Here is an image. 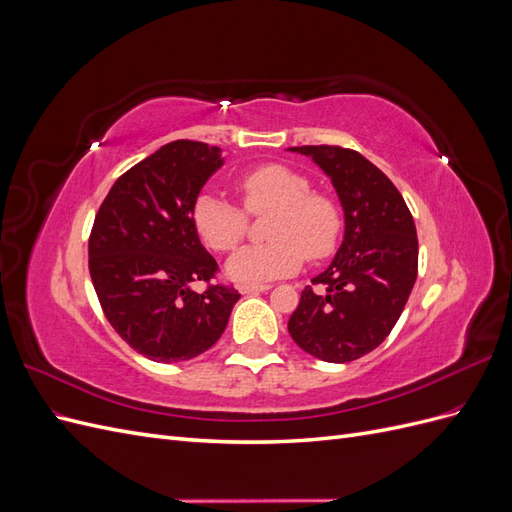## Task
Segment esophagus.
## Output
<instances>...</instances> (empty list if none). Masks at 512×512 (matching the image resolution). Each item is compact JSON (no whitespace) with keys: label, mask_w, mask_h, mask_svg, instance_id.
<instances>
[{"label":"esophagus","mask_w":512,"mask_h":512,"mask_svg":"<svg viewBox=\"0 0 512 512\" xmlns=\"http://www.w3.org/2000/svg\"><path fill=\"white\" fill-rule=\"evenodd\" d=\"M241 290V294H260V292H267V290H271V286H241L239 288Z\"/></svg>","instance_id":"1"}]
</instances>
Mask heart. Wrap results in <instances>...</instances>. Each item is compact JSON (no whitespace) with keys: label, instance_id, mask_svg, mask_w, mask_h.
<instances>
[{"label":"heart","instance_id":"b5f03b06","mask_svg":"<svg viewBox=\"0 0 512 512\" xmlns=\"http://www.w3.org/2000/svg\"><path fill=\"white\" fill-rule=\"evenodd\" d=\"M245 209H275L267 228V245H247L226 262V275L245 286L267 284L301 269L305 256H329L342 232V218L331 198L309 194L312 185L282 164L258 166L239 179ZM192 222L203 243L228 252L245 235V215L218 194L203 192L194 200Z\"/></svg>","mask_w":512,"mask_h":512}]
</instances>
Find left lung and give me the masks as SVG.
<instances>
[{"label": "left lung", "instance_id": "1", "mask_svg": "<svg viewBox=\"0 0 512 512\" xmlns=\"http://www.w3.org/2000/svg\"><path fill=\"white\" fill-rule=\"evenodd\" d=\"M327 175L344 211V239L331 265L301 292L288 320L294 344L327 363H350L378 348L408 303L418 241L404 196L359 151L288 147Z\"/></svg>", "mask_w": 512, "mask_h": 512}]
</instances>
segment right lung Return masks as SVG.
<instances>
[{"label":"right lung","instance_id":"right-lung-1","mask_svg":"<svg viewBox=\"0 0 512 512\" xmlns=\"http://www.w3.org/2000/svg\"><path fill=\"white\" fill-rule=\"evenodd\" d=\"M222 166L220 147L168 143L123 173L96 215L91 282L113 329L156 363L209 350L241 297L235 288H192L218 267L198 239L192 209Z\"/></svg>","mask_w":512,"mask_h":512}]
</instances>
